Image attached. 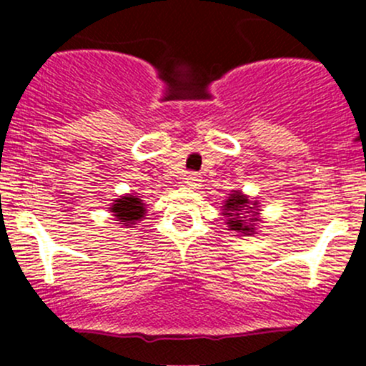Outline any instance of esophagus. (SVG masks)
<instances>
[{
  "label": "esophagus",
  "mask_w": 366,
  "mask_h": 366,
  "mask_svg": "<svg viewBox=\"0 0 366 366\" xmlns=\"http://www.w3.org/2000/svg\"><path fill=\"white\" fill-rule=\"evenodd\" d=\"M200 175L198 173H189V175L186 177V186L191 187V189H194V187L200 186Z\"/></svg>",
  "instance_id": "esophagus-1"
}]
</instances>
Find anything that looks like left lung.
<instances>
[{"mask_svg": "<svg viewBox=\"0 0 366 366\" xmlns=\"http://www.w3.org/2000/svg\"><path fill=\"white\" fill-rule=\"evenodd\" d=\"M258 202H253L241 191H234L224 200L223 216L227 217L228 230H235L237 234L252 235L254 234L258 219Z\"/></svg>", "mask_w": 366, "mask_h": 366, "instance_id": "left-lung-1", "label": "left lung"}]
</instances>
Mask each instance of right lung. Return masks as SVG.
Here are the masks:
<instances>
[{"label": "right lung", "mask_w": 366, "mask_h": 366, "mask_svg": "<svg viewBox=\"0 0 366 366\" xmlns=\"http://www.w3.org/2000/svg\"><path fill=\"white\" fill-rule=\"evenodd\" d=\"M109 210L117 217V221H120V224L129 227V224H136V221L142 219L147 209L142 198L134 197V194H125V197L117 198L109 207Z\"/></svg>", "instance_id": "right-lung-1"}]
</instances>
